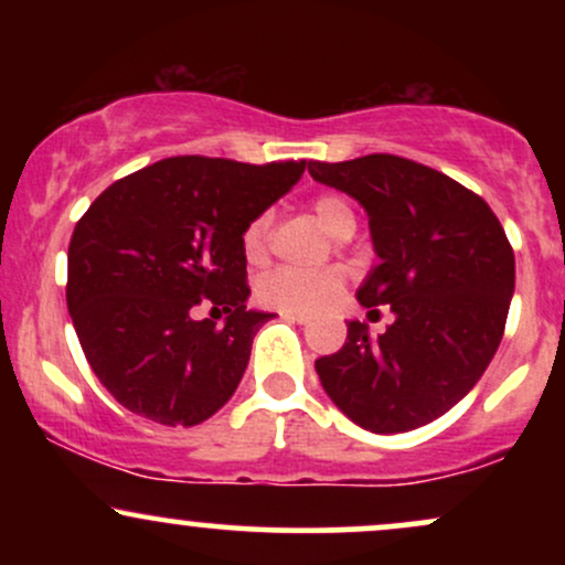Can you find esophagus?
Returning a JSON list of instances; mask_svg holds the SVG:
<instances>
[{"mask_svg":"<svg viewBox=\"0 0 565 565\" xmlns=\"http://www.w3.org/2000/svg\"><path fill=\"white\" fill-rule=\"evenodd\" d=\"M281 319H287V321H297V323H308V321H310V316H305V313H291V310H284Z\"/></svg>","mask_w":565,"mask_h":565,"instance_id":"1","label":"esophagus"}]
</instances>
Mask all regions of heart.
Here are the masks:
<instances>
[{
	"mask_svg": "<svg viewBox=\"0 0 565 565\" xmlns=\"http://www.w3.org/2000/svg\"><path fill=\"white\" fill-rule=\"evenodd\" d=\"M319 223L334 238H350L355 231V212L345 199L337 193H321L310 204ZM270 215H260L246 225L242 246L246 260L260 263L268 255ZM345 287V274L340 268H276L257 284V297L265 305L291 313H316Z\"/></svg>",
	"mask_w": 565,
	"mask_h": 565,
	"instance_id": "heart-1",
	"label": "heart"
}]
</instances>
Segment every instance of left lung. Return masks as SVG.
<instances>
[{
	"mask_svg": "<svg viewBox=\"0 0 565 565\" xmlns=\"http://www.w3.org/2000/svg\"><path fill=\"white\" fill-rule=\"evenodd\" d=\"M308 172L366 210L380 265L359 302L393 310L380 337L348 323L345 345L316 361L323 391L364 430L433 423L472 391L502 342L515 289L502 223L449 174L393 153L310 161Z\"/></svg>",
	"mask_w": 565,
	"mask_h": 565,
	"instance_id": "8db88e82",
	"label": "left lung"
}]
</instances>
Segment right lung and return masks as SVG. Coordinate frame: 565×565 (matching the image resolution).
I'll list each match as a JSON object with an SVG mask.
<instances>
[{
    "label": "right lung",
    "instance_id": "add662e5",
    "mask_svg": "<svg viewBox=\"0 0 565 565\" xmlns=\"http://www.w3.org/2000/svg\"><path fill=\"white\" fill-rule=\"evenodd\" d=\"M305 161L172 157L116 180L76 223L66 302L95 377L132 414L210 419L236 393L274 313L246 308L242 236L302 178ZM199 303L228 312L196 322Z\"/></svg>",
    "mask_w": 565,
    "mask_h": 565
}]
</instances>
